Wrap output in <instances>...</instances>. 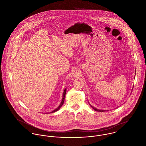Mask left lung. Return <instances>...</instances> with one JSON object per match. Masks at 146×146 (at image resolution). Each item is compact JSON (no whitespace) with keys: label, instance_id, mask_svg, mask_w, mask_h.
<instances>
[{"label":"left lung","instance_id":"8db88e82","mask_svg":"<svg viewBox=\"0 0 146 146\" xmlns=\"http://www.w3.org/2000/svg\"><path fill=\"white\" fill-rule=\"evenodd\" d=\"M91 106V105H90ZM91 107L95 110V111H99V112H104V111H105L104 110H98V109H97V108H96L95 107H93L92 106H91Z\"/></svg>","mask_w":146,"mask_h":146}]
</instances>
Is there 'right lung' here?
I'll list each match as a JSON object with an SVG mask.
<instances>
[{"instance_id":"right-lung-1","label":"right lung","mask_w":146,"mask_h":146,"mask_svg":"<svg viewBox=\"0 0 146 146\" xmlns=\"http://www.w3.org/2000/svg\"><path fill=\"white\" fill-rule=\"evenodd\" d=\"M66 89H64V92H63V97L62 99V101H61V103L60 104V106L57 108H56L54 110L52 111V112H50V113H53V112H54L56 111H57L58 110H60V108L61 107V106H62L63 103H64V97H65V95H66Z\"/></svg>"}]
</instances>
